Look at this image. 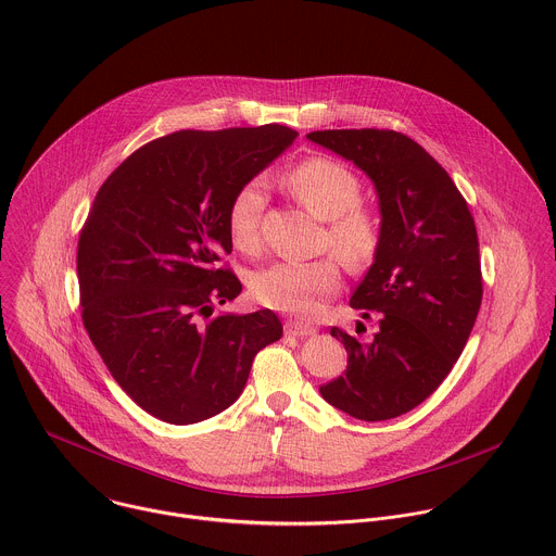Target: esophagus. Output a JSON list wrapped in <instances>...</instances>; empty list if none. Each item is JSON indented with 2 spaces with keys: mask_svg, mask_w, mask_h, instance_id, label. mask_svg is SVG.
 Wrapping results in <instances>:
<instances>
[{
  "mask_svg": "<svg viewBox=\"0 0 556 556\" xmlns=\"http://www.w3.org/2000/svg\"><path fill=\"white\" fill-rule=\"evenodd\" d=\"M286 333L288 336H296V338H303V336H314L316 329L305 325V323H299V320H288L286 323Z\"/></svg>",
  "mask_w": 556,
  "mask_h": 556,
  "instance_id": "obj_1",
  "label": "esophagus"
}]
</instances>
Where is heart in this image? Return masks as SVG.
Masks as SVG:
<instances>
[{
	"mask_svg": "<svg viewBox=\"0 0 556 556\" xmlns=\"http://www.w3.org/2000/svg\"><path fill=\"white\" fill-rule=\"evenodd\" d=\"M286 190L314 216L327 220V244L353 268L372 262L381 229L372 210L359 203L357 175L338 160L307 157L283 175ZM264 186L247 181L227 210V231L236 249L251 253L260 247V216ZM342 283L340 264L333 257L312 262H277L262 268L253 281V296L277 312L314 318Z\"/></svg>",
	"mask_w": 556,
	"mask_h": 556,
	"instance_id": "heart-1",
	"label": "heart"
}]
</instances>
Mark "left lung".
<instances>
[{
  "label": "left lung",
  "mask_w": 556,
  "mask_h": 556,
  "mask_svg": "<svg viewBox=\"0 0 556 556\" xmlns=\"http://www.w3.org/2000/svg\"><path fill=\"white\" fill-rule=\"evenodd\" d=\"M307 138L362 168L375 184L381 240L351 296L377 318L370 340L333 327L349 364L320 386L340 412L379 422L427 401L459 359L483 299L479 238L451 175L392 129H325Z\"/></svg>",
  "instance_id": "1"
}]
</instances>
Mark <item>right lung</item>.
Here are the masks:
<instances>
[{
    "mask_svg": "<svg viewBox=\"0 0 556 556\" xmlns=\"http://www.w3.org/2000/svg\"><path fill=\"white\" fill-rule=\"evenodd\" d=\"M299 134L286 125L181 129L134 151L99 188L77 242L84 327L123 392L168 425L238 401L253 357L283 333L270 309L214 314L242 283L231 253L233 194Z\"/></svg>",
    "mask_w": 556,
    "mask_h": 556,
    "instance_id": "1",
    "label": "right lung"
}]
</instances>
